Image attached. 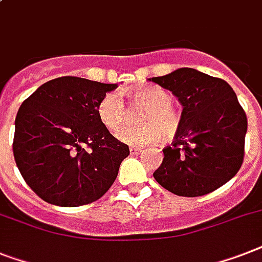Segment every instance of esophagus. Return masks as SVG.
<instances>
[{"instance_id": "esophagus-1", "label": "esophagus", "mask_w": 262, "mask_h": 262, "mask_svg": "<svg viewBox=\"0 0 262 262\" xmlns=\"http://www.w3.org/2000/svg\"><path fill=\"white\" fill-rule=\"evenodd\" d=\"M142 148H136V146H132L130 148V155H138V153L142 152Z\"/></svg>"}]
</instances>
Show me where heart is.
Segmentation results:
<instances>
[{
	"label": "heart",
	"instance_id": "b5f03b06",
	"mask_svg": "<svg viewBox=\"0 0 262 262\" xmlns=\"http://www.w3.org/2000/svg\"><path fill=\"white\" fill-rule=\"evenodd\" d=\"M135 109H144L141 113V126L126 127L117 137L129 145L146 146L156 144L163 136L175 137L182 125V113L172 105L171 94L156 86L142 87L127 94ZM97 117L107 130L116 133L127 120V110L120 94L107 91L98 101Z\"/></svg>",
	"mask_w": 262,
	"mask_h": 262
}]
</instances>
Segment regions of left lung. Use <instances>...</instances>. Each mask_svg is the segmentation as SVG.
<instances>
[{"label": "left lung", "instance_id": "left-lung-1", "mask_svg": "<svg viewBox=\"0 0 262 262\" xmlns=\"http://www.w3.org/2000/svg\"><path fill=\"white\" fill-rule=\"evenodd\" d=\"M152 82L175 94L182 125L153 176L179 196H203L235 176L245 156L248 118L234 90L221 78L179 69Z\"/></svg>", "mask_w": 262, "mask_h": 262}]
</instances>
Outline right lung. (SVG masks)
<instances>
[{
  "label": "right lung",
  "instance_id": "add662e5",
  "mask_svg": "<svg viewBox=\"0 0 262 262\" xmlns=\"http://www.w3.org/2000/svg\"><path fill=\"white\" fill-rule=\"evenodd\" d=\"M117 84L78 76L44 83L20 106L13 155L25 183L42 201L61 207L103 196L129 146L99 122L98 101Z\"/></svg>",
  "mask_w": 262,
  "mask_h": 262
}]
</instances>
